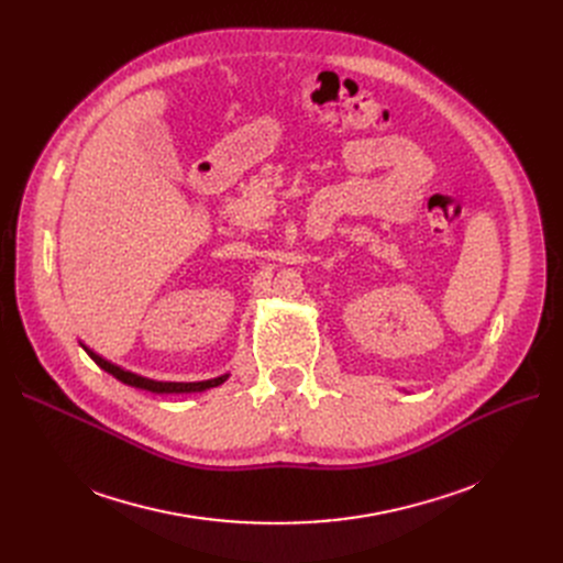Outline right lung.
I'll use <instances>...</instances> for the list:
<instances>
[{"label": "right lung", "instance_id": "right-lung-1", "mask_svg": "<svg viewBox=\"0 0 563 563\" xmlns=\"http://www.w3.org/2000/svg\"><path fill=\"white\" fill-rule=\"evenodd\" d=\"M84 351L91 356L104 372H109L111 376H115L121 383H125V386H132V388H139V390H147V393H155V395H187V393H205L210 388H217L221 386V383L230 376V374H223V376H217V378H207V380H196V383H173V380H153V378H145V376H139L134 372H128L123 367H118L109 361H104L102 356H98V353L93 349H88L86 344H81Z\"/></svg>", "mask_w": 563, "mask_h": 563}]
</instances>
